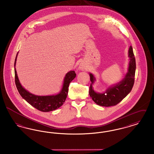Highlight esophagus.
<instances>
[{
	"label": "esophagus",
	"mask_w": 154,
	"mask_h": 154,
	"mask_svg": "<svg viewBox=\"0 0 154 154\" xmlns=\"http://www.w3.org/2000/svg\"><path fill=\"white\" fill-rule=\"evenodd\" d=\"M80 69L81 70H84L85 69V67H84V65H80Z\"/></svg>",
	"instance_id": "esophagus-1"
}]
</instances>
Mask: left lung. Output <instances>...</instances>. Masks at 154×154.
I'll list each match as a JSON object with an SVG mask.
<instances>
[{
    "instance_id": "1",
    "label": "left lung",
    "mask_w": 154,
    "mask_h": 154,
    "mask_svg": "<svg viewBox=\"0 0 154 154\" xmlns=\"http://www.w3.org/2000/svg\"><path fill=\"white\" fill-rule=\"evenodd\" d=\"M129 57L130 58V62L128 72L124 79L116 85L108 88L103 94L96 93L93 90L92 84L95 79L92 74H89L90 80L92 83L89 87V94L97 104L105 107L116 106L122 101L131 91L134 82L136 71V60L132 46L129 49Z\"/></svg>"
}]
</instances>
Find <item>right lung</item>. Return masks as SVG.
Segmentation results:
<instances>
[{
    "mask_svg": "<svg viewBox=\"0 0 154 154\" xmlns=\"http://www.w3.org/2000/svg\"><path fill=\"white\" fill-rule=\"evenodd\" d=\"M17 54L15 59L14 66ZM14 72L15 82L20 95L33 107L43 112H49L56 110L63 104L67 95L69 84L76 76L74 71L68 72L64 79L63 88L59 94L57 95L41 96L32 94L23 88L18 80L15 68H14Z\"/></svg>",
    "mask_w": 154,
    "mask_h": 154,
    "instance_id": "add662e5",
    "label": "right lung"
}]
</instances>
